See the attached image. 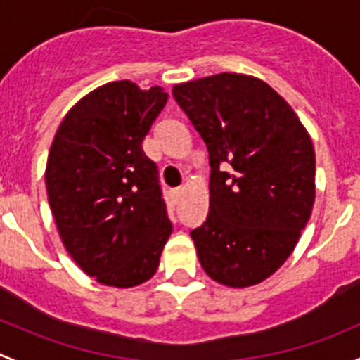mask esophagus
I'll return each instance as SVG.
<instances>
[{
    "instance_id": "1",
    "label": "esophagus",
    "mask_w": 360,
    "mask_h": 360,
    "mask_svg": "<svg viewBox=\"0 0 360 360\" xmlns=\"http://www.w3.org/2000/svg\"><path fill=\"white\" fill-rule=\"evenodd\" d=\"M181 195H184V188H179V191L173 192V198H175V202H180Z\"/></svg>"
}]
</instances>
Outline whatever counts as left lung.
<instances>
[{
  "label": "left lung",
  "mask_w": 360,
  "mask_h": 360,
  "mask_svg": "<svg viewBox=\"0 0 360 360\" xmlns=\"http://www.w3.org/2000/svg\"><path fill=\"white\" fill-rule=\"evenodd\" d=\"M173 97L210 153V211L191 232L199 262L224 286L260 284L290 258L312 213V139L290 103L248 74L175 84Z\"/></svg>",
  "instance_id": "left-lung-1"
}]
</instances>
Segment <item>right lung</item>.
<instances>
[{
    "label": "right lung",
    "instance_id": "add662e5",
    "mask_svg": "<svg viewBox=\"0 0 360 360\" xmlns=\"http://www.w3.org/2000/svg\"><path fill=\"white\" fill-rule=\"evenodd\" d=\"M166 102L161 86L102 84L70 107L50 147L44 181L58 234L105 286L149 281L172 236L158 166L142 150Z\"/></svg>",
    "mask_w": 360,
    "mask_h": 360
}]
</instances>
